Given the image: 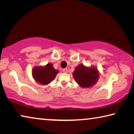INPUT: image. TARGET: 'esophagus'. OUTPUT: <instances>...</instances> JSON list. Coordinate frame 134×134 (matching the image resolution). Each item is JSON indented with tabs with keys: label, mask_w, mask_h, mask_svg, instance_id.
Segmentation results:
<instances>
[{
	"label": "esophagus",
	"mask_w": 134,
	"mask_h": 134,
	"mask_svg": "<svg viewBox=\"0 0 134 134\" xmlns=\"http://www.w3.org/2000/svg\"><path fill=\"white\" fill-rule=\"evenodd\" d=\"M63 72H64V73H67V72H68V69L65 68V69H63Z\"/></svg>",
	"instance_id": "34e87169"
}]
</instances>
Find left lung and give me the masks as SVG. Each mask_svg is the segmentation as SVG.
Listing matches in <instances>:
<instances>
[{"instance_id":"left-lung-1","label":"left lung","mask_w":134,"mask_h":134,"mask_svg":"<svg viewBox=\"0 0 134 134\" xmlns=\"http://www.w3.org/2000/svg\"><path fill=\"white\" fill-rule=\"evenodd\" d=\"M72 75L78 85L81 87H90L94 85L98 80L99 74L94 67H87L83 64L79 65L76 68Z\"/></svg>"}]
</instances>
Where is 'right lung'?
<instances>
[{"instance_id":"add662e5","label":"right lung","mask_w":134,"mask_h":134,"mask_svg":"<svg viewBox=\"0 0 134 134\" xmlns=\"http://www.w3.org/2000/svg\"><path fill=\"white\" fill-rule=\"evenodd\" d=\"M58 71L53 68L51 63H48L44 67L38 66L32 69V76L36 81L41 85H48L54 80Z\"/></svg>"}]
</instances>
